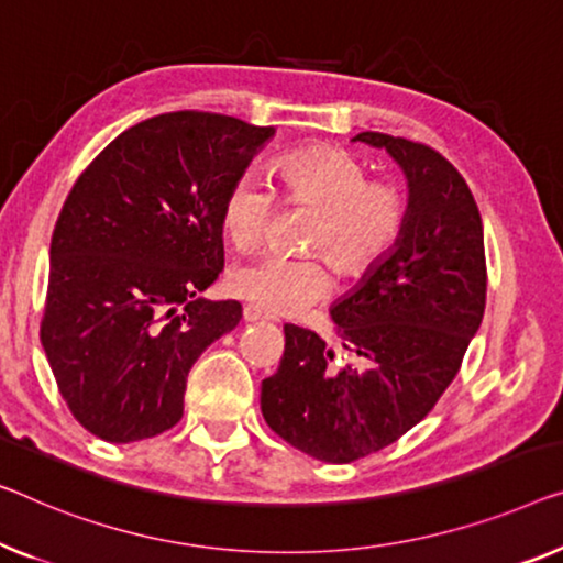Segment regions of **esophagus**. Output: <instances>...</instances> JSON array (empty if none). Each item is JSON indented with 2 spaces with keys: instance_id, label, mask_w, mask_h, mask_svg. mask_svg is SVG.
Returning a JSON list of instances; mask_svg holds the SVG:
<instances>
[{
  "instance_id": "1",
  "label": "esophagus",
  "mask_w": 563,
  "mask_h": 563,
  "mask_svg": "<svg viewBox=\"0 0 563 563\" xmlns=\"http://www.w3.org/2000/svg\"><path fill=\"white\" fill-rule=\"evenodd\" d=\"M242 318H245L247 323H255V321H263L265 313L257 306H245L242 308Z\"/></svg>"
}]
</instances>
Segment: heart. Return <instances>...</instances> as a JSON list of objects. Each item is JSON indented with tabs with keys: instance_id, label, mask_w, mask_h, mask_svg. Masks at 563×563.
Returning <instances> with one entry per match:
<instances>
[{
	"instance_id": "obj_1",
	"label": "heart",
	"mask_w": 563,
	"mask_h": 563,
	"mask_svg": "<svg viewBox=\"0 0 563 563\" xmlns=\"http://www.w3.org/2000/svg\"><path fill=\"white\" fill-rule=\"evenodd\" d=\"M283 201L316 209L306 247L321 253L343 278H362L391 255L405 232L409 201L391 179H368L366 166L335 146H303L275 162ZM275 191L255 174L232 181L222 201V230L240 250L265 240L275 214ZM234 296L275 316H290L331 290V267L321 257L260 255L228 275Z\"/></svg>"
}]
</instances>
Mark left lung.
<instances>
[{"instance_id": "left-lung-1", "label": "left lung", "mask_w": 563, "mask_h": 563, "mask_svg": "<svg viewBox=\"0 0 563 563\" xmlns=\"http://www.w3.org/2000/svg\"><path fill=\"white\" fill-rule=\"evenodd\" d=\"M409 184V214L391 255L331 308L343 364L316 331L285 323L278 372L260 409L285 442L323 463H354L432 412L481 329L488 290L473 191L440 151L364 131Z\"/></svg>"}]
</instances>
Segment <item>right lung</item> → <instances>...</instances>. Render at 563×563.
I'll use <instances>...</instances> for the list:
<instances>
[{
    "mask_svg": "<svg viewBox=\"0 0 563 563\" xmlns=\"http://www.w3.org/2000/svg\"><path fill=\"white\" fill-rule=\"evenodd\" d=\"M273 133L222 113H162L73 184L49 242L40 341L67 409L96 438L172 430L189 368L240 323L238 300L197 296L224 265V195Z\"/></svg>",
    "mask_w": 563,
    "mask_h": 563,
    "instance_id": "obj_1",
    "label": "right lung"
}]
</instances>
